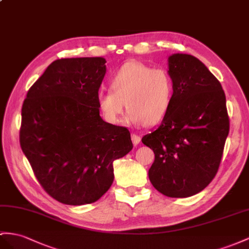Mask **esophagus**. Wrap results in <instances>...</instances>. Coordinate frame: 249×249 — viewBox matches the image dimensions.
I'll return each mask as SVG.
<instances>
[{
	"instance_id": "1",
	"label": "esophagus",
	"mask_w": 249,
	"mask_h": 249,
	"mask_svg": "<svg viewBox=\"0 0 249 249\" xmlns=\"http://www.w3.org/2000/svg\"><path fill=\"white\" fill-rule=\"evenodd\" d=\"M131 140H132L133 145H138L140 141H141V137L137 135V133H131Z\"/></svg>"
}]
</instances>
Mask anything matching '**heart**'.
<instances>
[{
  "label": "heart",
  "mask_w": 249,
  "mask_h": 249,
  "mask_svg": "<svg viewBox=\"0 0 249 249\" xmlns=\"http://www.w3.org/2000/svg\"><path fill=\"white\" fill-rule=\"evenodd\" d=\"M174 98V81L168 70L127 61L111 79L110 90H101L97 102L107 123L122 121L131 126L157 124L166 116Z\"/></svg>",
  "instance_id": "obj_1"
}]
</instances>
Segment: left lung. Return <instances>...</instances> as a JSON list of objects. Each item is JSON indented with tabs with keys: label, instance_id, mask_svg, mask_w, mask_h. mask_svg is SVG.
I'll list each match as a JSON object with an SVG mask.
<instances>
[{
	"label": "left lung",
	"instance_id": "8db88e82",
	"mask_svg": "<svg viewBox=\"0 0 249 249\" xmlns=\"http://www.w3.org/2000/svg\"><path fill=\"white\" fill-rule=\"evenodd\" d=\"M174 98L158 129L142 138L155 152L148 171L158 191L187 197L205 188L218 173L229 132L226 98L221 83L196 56L168 58Z\"/></svg>",
	"mask_w": 249,
	"mask_h": 249
}]
</instances>
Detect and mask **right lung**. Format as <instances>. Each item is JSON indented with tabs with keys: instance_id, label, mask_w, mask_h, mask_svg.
<instances>
[{
	"instance_id": "right-lung-1",
	"label": "right lung",
	"mask_w": 249,
	"mask_h": 249,
	"mask_svg": "<svg viewBox=\"0 0 249 249\" xmlns=\"http://www.w3.org/2000/svg\"><path fill=\"white\" fill-rule=\"evenodd\" d=\"M105 63L55 60L23 103L21 148L44 190L67 205L98 201L113 182V161L132 149L129 130L100 117Z\"/></svg>"
}]
</instances>
